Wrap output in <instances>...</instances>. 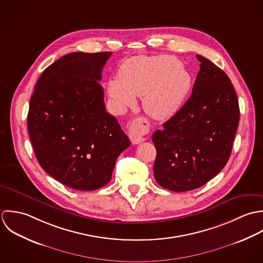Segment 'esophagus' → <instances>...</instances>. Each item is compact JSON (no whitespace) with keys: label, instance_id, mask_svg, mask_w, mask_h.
Instances as JSON below:
<instances>
[{"label":"esophagus","instance_id":"esophagus-1","mask_svg":"<svg viewBox=\"0 0 263 263\" xmlns=\"http://www.w3.org/2000/svg\"><path fill=\"white\" fill-rule=\"evenodd\" d=\"M129 138L133 144H139L144 141V135L149 132V124L143 118H136L128 126Z\"/></svg>","mask_w":263,"mask_h":263}]
</instances>
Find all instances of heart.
I'll list each match as a JSON object with an SVG mask.
<instances>
[{"instance_id":"heart-1","label":"heart","mask_w":263,"mask_h":263,"mask_svg":"<svg viewBox=\"0 0 263 263\" xmlns=\"http://www.w3.org/2000/svg\"><path fill=\"white\" fill-rule=\"evenodd\" d=\"M191 86L192 77L177 58L136 57L122 65L118 80L108 82L107 93L120 108L143 98L144 111L157 121H166L179 111Z\"/></svg>"}]
</instances>
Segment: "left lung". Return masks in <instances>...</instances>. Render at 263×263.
Here are the masks:
<instances>
[{"label":"left lung","instance_id":"1","mask_svg":"<svg viewBox=\"0 0 263 263\" xmlns=\"http://www.w3.org/2000/svg\"><path fill=\"white\" fill-rule=\"evenodd\" d=\"M196 58L200 71L191 97L153 135L156 180L175 192L199 188L223 168L240 119L237 93L228 75L209 59Z\"/></svg>","mask_w":263,"mask_h":263}]
</instances>
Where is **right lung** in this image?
Instances as JSON below:
<instances>
[{
    "label": "right lung",
    "instance_id": "add662e5",
    "mask_svg": "<svg viewBox=\"0 0 263 263\" xmlns=\"http://www.w3.org/2000/svg\"><path fill=\"white\" fill-rule=\"evenodd\" d=\"M110 54H65L43 72L30 98L27 128L35 157L51 177L75 190L105 186L130 146L105 110L99 82Z\"/></svg>",
    "mask_w": 263,
    "mask_h": 263
}]
</instances>
